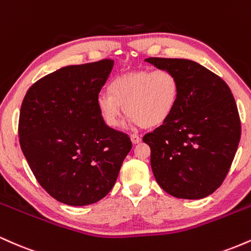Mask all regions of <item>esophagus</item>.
<instances>
[{"mask_svg":"<svg viewBox=\"0 0 251 251\" xmlns=\"http://www.w3.org/2000/svg\"><path fill=\"white\" fill-rule=\"evenodd\" d=\"M129 139H131V142H132V144H139L140 142H142V138L139 137V135H137V134H131L129 135Z\"/></svg>","mask_w":251,"mask_h":251,"instance_id":"34e87169","label":"esophagus"}]
</instances>
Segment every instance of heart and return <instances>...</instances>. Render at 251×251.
<instances>
[{
	"mask_svg": "<svg viewBox=\"0 0 251 251\" xmlns=\"http://www.w3.org/2000/svg\"><path fill=\"white\" fill-rule=\"evenodd\" d=\"M109 93L97 98L98 111L106 126L119 125L124 107L132 125L152 128L163 125L174 114L180 83L169 70H138L113 79Z\"/></svg>",
	"mask_w": 251,
	"mask_h": 251,
	"instance_id": "obj_1",
	"label": "heart"
}]
</instances>
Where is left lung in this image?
<instances>
[{
  "label": "left lung",
  "mask_w": 251,
  "mask_h": 251,
  "mask_svg": "<svg viewBox=\"0 0 251 251\" xmlns=\"http://www.w3.org/2000/svg\"><path fill=\"white\" fill-rule=\"evenodd\" d=\"M146 62L177 75L180 94L174 114L143 138L159 186L184 200H201L220 188L241 138L231 91L220 76L186 59L149 57Z\"/></svg>",
  "instance_id": "left-lung-1"
}]
</instances>
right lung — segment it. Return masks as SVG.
Listing matches in <instances>:
<instances>
[{
  "label": "right lung",
  "mask_w": 251,
  "mask_h": 251,
  "mask_svg": "<svg viewBox=\"0 0 251 251\" xmlns=\"http://www.w3.org/2000/svg\"><path fill=\"white\" fill-rule=\"evenodd\" d=\"M113 60L67 66L28 89L20 112V145L46 191L72 206L97 203L111 191L129 138L103 124L97 98Z\"/></svg>",
  "instance_id": "obj_1"
}]
</instances>
